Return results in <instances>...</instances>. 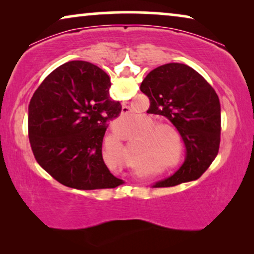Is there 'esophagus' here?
<instances>
[{"label":"esophagus","instance_id":"esophagus-1","mask_svg":"<svg viewBox=\"0 0 254 254\" xmlns=\"http://www.w3.org/2000/svg\"><path fill=\"white\" fill-rule=\"evenodd\" d=\"M129 112H130L129 107H128L127 105H124L123 106V114H127V113H129Z\"/></svg>","mask_w":254,"mask_h":254}]
</instances>
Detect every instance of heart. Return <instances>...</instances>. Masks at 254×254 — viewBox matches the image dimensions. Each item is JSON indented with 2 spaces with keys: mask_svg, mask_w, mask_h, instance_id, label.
Segmentation results:
<instances>
[{
  "mask_svg": "<svg viewBox=\"0 0 254 254\" xmlns=\"http://www.w3.org/2000/svg\"><path fill=\"white\" fill-rule=\"evenodd\" d=\"M145 128L142 130V134L148 135L144 138L141 148L138 149L140 154L144 152H155L162 159H169L173 157V141L171 135H176L177 131L172 125L166 123H156L150 117H145Z\"/></svg>",
  "mask_w": 254,
  "mask_h": 254,
  "instance_id": "obj_1",
  "label": "heart"
}]
</instances>
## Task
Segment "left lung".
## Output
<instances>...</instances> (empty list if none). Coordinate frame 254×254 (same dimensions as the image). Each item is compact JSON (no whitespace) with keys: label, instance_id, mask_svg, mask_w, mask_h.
<instances>
[{"label":"left lung","instance_id":"1","mask_svg":"<svg viewBox=\"0 0 254 254\" xmlns=\"http://www.w3.org/2000/svg\"><path fill=\"white\" fill-rule=\"evenodd\" d=\"M150 99L148 112L169 119L186 149L183 165L152 187H172L200 178L216 157L221 140V106L213 86L193 68L166 64L142 81Z\"/></svg>","mask_w":254,"mask_h":254}]
</instances>
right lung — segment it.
I'll return each instance as SVG.
<instances>
[{
    "instance_id": "add662e5",
    "label": "right lung",
    "mask_w": 254,
    "mask_h": 254,
    "mask_svg": "<svg viewBox=\"0 0 254 254\" xmlns=\"http://www.w3.org/2000/svg\"><path fill=\"white\" fill-rule=\"evenodd\" d=\"M110 77L97 65L70 61L51 72L29 105V138L37 162L62 185L77 190L123 184L103 159L107 120L121 112Z\"/></svg>"
}]
</instances>
